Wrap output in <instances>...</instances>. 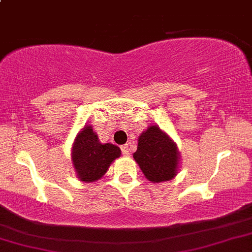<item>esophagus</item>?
<instances>
[{"label":"esophagus","mask_w":252,"mask_h":252,"mask_svg":"<svg viewBox=\"0 0 252 252\" xmlns=\"http://www.w3.org/2000/svg\"><path fill=\"white\" fill-rule=\"evenodd\" d=\"M130 148H131V145L130 143H126L121 147V150H122V154L124 156H129L130 155Z\"/></svg>","instance_id":"obj_1"}]
</instances>
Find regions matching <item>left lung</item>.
Returning a JSON list of instances; mask_svg holds the SVG:
<instances>
[{"mask_svg": "<svg viewBox=\"0 0 252 252\" xmlns=\"http://www.w3.org/2000/svg\"><path fill=\"white\" fill-rule=\"evenodd\" d=\"M134 159L145 178L153 183L170 181L180 170L177 144L155 124L139 135Z\"/></svg>", "mask_w": 252, "mask_h": 252, "instance_id": "left-lung-1", "label": "left lung"}]
</instances>
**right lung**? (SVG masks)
Returning a JSON list of instances; mask_svg holds the SVG:
<instances>
[{"label": "right lung", "instance_id": "right-lung-1", "mask_svg": "<svg viewBox=\"0 0 252 252\" xmlns=\"http://www.w3.org/2000/svg\"><path fill=\"white\" fill-rule=\"evenodd\" d=\"M121 156V149L111 143H101L92 126H84L71 147V162L78 180L84 183L98 181L109 166Z\"/></svg>", "mask_w": 252, "mask_h": 252}]
</instances>
